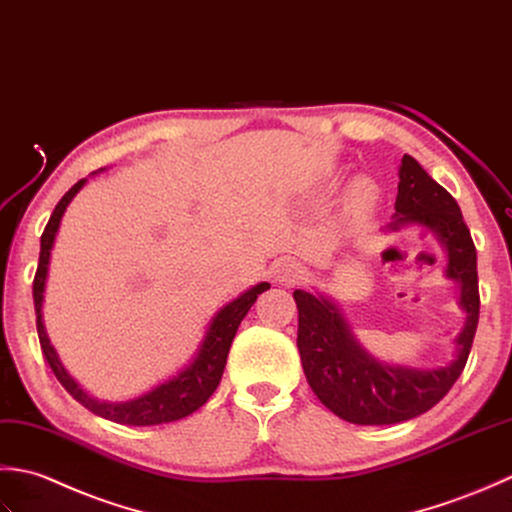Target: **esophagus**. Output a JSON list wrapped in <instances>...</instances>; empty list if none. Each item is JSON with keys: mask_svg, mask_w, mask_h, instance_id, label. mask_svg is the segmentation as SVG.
<instances>
[{"mask_svg": "<svg viewBox=\"0 0 512 512\" xmlns=\"http://www.w3.org/2000/svg\"><path fill=\"white\" fill-rule=\"evenodd\" d=\"M271 276H274L276 283H283V285H296L300 283L302 278H305V269H302L294 260H280V263L274 265L271 269Z\"/></svg>", "mask_w": 512, "mask_h": 512, "instance_id": "34e87169", "label": "esophagus"}]
</instances>
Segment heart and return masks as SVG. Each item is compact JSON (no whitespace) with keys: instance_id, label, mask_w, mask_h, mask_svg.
<instances>
[{"instance_id":"obj_1","label":"heart","mask_w":512,"mask_h":512,"mask_svg":"<svg viewBox=\"0 0 512 512\" xmlns=\"http://www.w3.org/2000/svg\"><path fill=\"white\" fill-rule=\"evenodd\" d=\"M375 194H378V190H375L373 181H369V179H358L356 183H353L351 196H353V201H356V203L369 205V203L373 201V198H375Z\"/></svg>"}]
</instances>
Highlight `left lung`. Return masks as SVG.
Segmentation results:
<instances>
[{"instance_id": "1", "label": "left lung", "mask_w": 512, "mask_h": 512, "mask_svg": "<svg viewBox=\"0 0 512 512\" xmlns=\"http://www.w3.org/2000/svg\"><path fill=\"white\" fill-rule=\"evenodd\" d=\"M398 176L395 214L382 232L409 225L429 229L444 249V276L457 283V305L466 318L453 340L451 362L437 369L402 367L371 356L331 296L296 289L298 353L309 387L331 413L351 424H398L433 409L462 375L479 320L477 252L460 205L409 154L402 156Z\"/></svg>"}]
</instances>
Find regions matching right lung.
Listing matches in <instances>:
<instances>
[{
    "instance_id": "1",
    "label": "right lung",
    "mask_w": 512,
    "mask_h": 512,
    "mask_svg": "<svg viewBox=\"0 0 512 512\" xmlns=\"http://www.w3.org/2000/svg\"><path fill=\"white\" fill-rule=\"evenodd\" d=\"M103 170L106 168H101L99 172ZM99 172H92V174H99ZM86 183L88 179H81L79 183L70 187V190L64 194V198L57 203L55 212H52L50 221L44 229V234H41L39 265H37L35 285H33L41 351H44L50 369L57 375L61 387H64L79 404H83L88 411H92L99 417H106L110 422L125 424V426H154V424H168V422L183 420V417L192 415L196 409H201V406L210 400V395L216 391L218 382L223 378L227 353H229V347H232L238 325H241L243 318L247 316V311L252 309L256 298L269 289V283H258L254 287H249L241 296H236L234 300H229L227 305L218 309L214 318L207 322L205 336L201 344H198V349L194 351V356L187 360V364H183L172 378L159 382L156 387L143 391L141 395H137V398H130V400L110 402V400L95 398V395L83 391L81 384L72 378L68 369L61 364L59 353L50 344L46 325H44V298H46L44 294H46V283H48L52 247H55V241H57L61 218H64L72 198L79 194V190H83V185Z\"/></svg>"
}]
</instances>
